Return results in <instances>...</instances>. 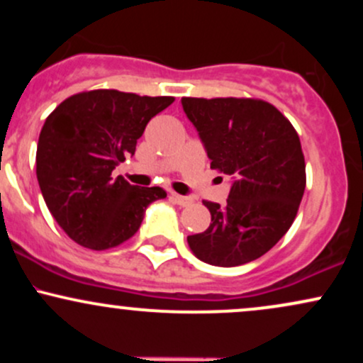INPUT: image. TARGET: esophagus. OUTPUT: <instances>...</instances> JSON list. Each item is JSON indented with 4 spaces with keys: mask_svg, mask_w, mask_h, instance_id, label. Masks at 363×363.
Masks as SVG:
<instances>
[{
    "mask_svg": "<svg viewBox=\"0 0 363 363\" xmlns=\"http://www.w3.org/2000/svg\"><path fill=\"white\" fill-rule=\"evenodd\" d=\"M170 198H172L174 203H177V205L181 206H189L191 203H193V198H191V196H181V194L172 193L170 194Z\"/></svg>",
    "mask_w": 363,
    "mask_h": 363,
    "instance_id": "1",
    "label": "esophagus"
}]
</instances>
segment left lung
<instances>
[{
	"instance_id": "left-lung-1",
	"label": "left lung",
	"mask_w": 363,
	"mask_h": 363,
	"mask_svg": "<svg viewBox=\"0 0 363 363\" xmlns=\"http://www.w3.org/2000/svg\"><path fill=\"white\" fill-rule=\"evenodd\" d=\"M211 160L232 177L223 206L205 232L187 237L196 257L213 266L245 264L273 247L294 223L306 189L297 131L277 107L256 99H182Z\"/></svg>"
}]
</instances>
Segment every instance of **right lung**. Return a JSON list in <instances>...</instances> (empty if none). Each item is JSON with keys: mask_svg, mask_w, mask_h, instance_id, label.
I'll return each mask as SVG.
<instances>
[{"mask_svg": "<svg viewBox=\"0 0 363 363\" xmlns=\"http://www.w3.org/2000/svg\"><path fill=\"white\" fill-rule=\"evenodd\" d=\"M174 97H140L119 90L72 95L45 119L37 143V181L57 225L83 247L104 251L136 234L162 187L131 186L112 176L135 155L153 116Z\"/></svg>", "mask_w": 363, "mask_h": 363, "instance_id": "add662e5", "label": "right lung"}]
</instances>
